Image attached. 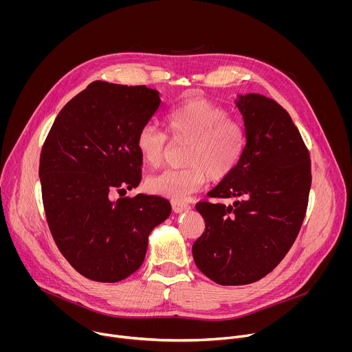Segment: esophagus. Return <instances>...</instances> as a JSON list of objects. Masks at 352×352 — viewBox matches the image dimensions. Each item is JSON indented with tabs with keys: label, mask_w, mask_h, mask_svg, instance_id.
<instances>
[{
	"label": "esophagus",
	"mask_w": 352,
	"mask_h": 352,
	"mask_svg": "<svg viewBox=\"0 0 352 352\" xmlns=\"http://www.w3.org/2000/svg\"><path fill=\"white\" fill-rule=\"evenodd\" d=\"M171 205H173V210L175 213H184V212H188L190 209V206L188 204L181 202V200H173Z\"/></svg>",
	"instance_id": "1"
}]
</instances>
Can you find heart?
<instances>
[{"instance_id": "obj_1", "label": "heart", "mask_w": 352, "mask_h": 352, "mask_svg": "<svg viewBox=\"0 0 352 352\" xmlns=\"http://www.w3.org/2000/svg\"><path fill=\"white\" fill-rule=\"evenodd\" d=\"M166 128L174 142L185 143L182 164L147 179V189L173 199L184 200L199 190L209 178L220 182L239 164L245 147L243 125L228 117V111L208 98H190L166 117ZM136 148L148 166L159 167L166 155L167 138L153 124L143 125L136 133Z\"/></svg>"}]
</instances>
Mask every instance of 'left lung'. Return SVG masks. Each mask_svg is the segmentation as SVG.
Listing matches in <instances>:
<instances>
[{"mask_svg": "<svg viewBox=\"0 0 352 352\" xmlns=\"http://www.w3.org/2000/svg\"><path fill=\"white\" fill-rule=\"evenodd\" d=\"M246 147L226 179L199 202L205 231L192 246L197 269L221 285H243L269 274L302 226L311 190L308 148L289 114L273 98L239 94Z\"/></svg>", "mask_w": 352, "mask_h": 352, "instance_id": "left-lung-1", "label": "left lung"}]
</instances>
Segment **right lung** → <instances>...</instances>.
Returning a JSON list of instances; mask_svg holds the SVG:
<instances>
[{"label": "right lung", "mask_w": 352, "mask_h": 352, "mask_svg": "<svg viewBox=\"0 0 352 352\" xmlns=\"http://www.w3.org/2000/svg\"><path fill=\"white\" fill-rule=\"evenodd\" d=\"M160 104L155 89L94 80L64 106L43 144L47 223L60 252L86 278L117 283L135 273L148 234L171 213L160 196L111 199L139 185L136 133Z\"/></svg>", "instance_id": "1"}]
</instances>
